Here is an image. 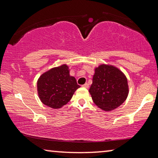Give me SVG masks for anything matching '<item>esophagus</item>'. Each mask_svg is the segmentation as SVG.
Masks as SVG:
<instances>
[{
  "instance_id": "obj_1",
  "label": "esophagus",
  "mask_w": 158,
  "mask_h": 158,
  "mask_svg": "<svg viewBox=\"0 0 158 158\" xmlns=\"http://www.w3.org/2000/svg\"><path fill=\"white\" fill-rule=\"evenodd\" d=\"M82 87H85V88H88V87H89V85H88L87 83H85V85H82Z\"/></svg>"
}]
</instances>
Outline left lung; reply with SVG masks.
Returning <instances> with one entry per match:
<instances>
[{
    "instance_id": "1",
    "label": "left lung",
    "mask_w": 158,
    "mask_h": 158,
    "mask_svg": "<svg viewBox=\"0 0 158 158\" xmlns=\"http://www.w3.org/2000/svg\"><path fill=\"white\" fill-rule=\"evenodd\" d=\"M94 71L89 90L92 100L102 110H114L123 103L129 94L127 77L113 66L102 64Z\"/></svg>"
}]
</instances>
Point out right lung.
Instances as JSON below:
<instances>
[{
  "label": "right lung",
  "instance_id": "1",
  "mask_svg": "<svg viewBox=\"0 0 158 158\" xmlns=\"http://www.w3.org/2000/svg\"><path fill=\"white\" fill-rule=\"evenodd\" d=\"M79 87L80 86L75 78L69 75L66 65L50 69L37 81V91L42 102L54 109L68 103Z\"/></svg>",
  "mask_w": 158,
  "mask_h": 158
}]
</instances>
